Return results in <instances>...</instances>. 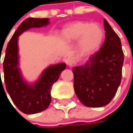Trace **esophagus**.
I'll return each mask as SVG.
<instances>
[{"instance_id":"obj_1","label":"esophagus","mask_w":133,"mask_h":133,"mask_svg":"<svg viewBox=\"0 0 133 133\" xmlns=\"http://www.w3.org/2000/svg\"><path fill=\"white\" fill-rule=\"evenodd\" d=\"M65 62H66L67 65L68 66H73L76 63V59L73 56H69V57L66 58Z\"/></svg>"}]
</instances>
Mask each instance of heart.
<instances>
[{
    "instance_id": "heart-1",
    "label": "heart",
    "mask_w": 133,
    "mask_h": 133,
    "mask_svg": "<svg viewBox=\"0 0 133 133\" xmlns=\"http://www.w3.org/2000/svg\"><path fill=\"white\" fill-rule=\"evenodd\" d=\"M65 41L79 39L77 49L82 55H90L99 50L103 43L104 32L97 23L78 21L65 26L61 32Z\"/></svg>"
}]
</instances>
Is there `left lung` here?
<instances>
[{"label":"left lung","instance_id":"obj_1","mask_svg":"<svg viewBox=\"0 0 133 133\" xmlns=\"http://www.w3.org/2000/svg\"><path fill=\"white\" fill-rule=\"evenodd\" d=\"M105 41L83 65L73 68L74 89L83 105L99 108L115 95L122 81L124 52L119 37L104 18Z\"/></svg>","mask_w":133,"mask_h":133}]
</instances>
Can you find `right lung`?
Returning a JSON list of instances; mask_svg holds the SVG:
<instances>
[{
	"mask_svg": "<svg viewBox=\"0 0 133 133\" xmlns=\"http://www.w3.org/2000/svg\"><path fill=\"white\" fill-rule=\"evenodd\" d=\"M49 18H26L7 44L3 61V72L6 90L14 105L25 114L38 113L46 110L51 103V90L59 78L66 64L61 63L48 66L43 71L37 81L30 83L25 80L19 68L18 37L25 31L33 28L45 27Z\"/></svg>",
	"mask_w": 133,
	"mask_h": 133,
	"instance_id": "add662e5",
	"label": "right lung"
}]
</instances>
